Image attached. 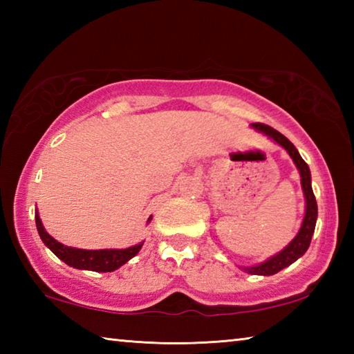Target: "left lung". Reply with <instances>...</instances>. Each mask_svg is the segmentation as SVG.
<instances>
[{
    "instance_id": "obj_1",
    "label": "left lung",
    "mask_w": 354,
    "mask_h": 354,
    "mask_svg": "<svg viewBox=\"0 0 354 354\" xmlns=\"http://www.w3.org/2000/svg\"><path fill=\"white\" fill-rule=\"evenodd\" d=\"M251 128L256 129L257 133H261L263 136H267L268 139L273 140L274 143H278L279 147H283L293 160V164L299 171V178H301V189L304 194V201H306V209H304V217L301 221V226L297 232V236L292 239V242L284 247L272 257H268L267 261H263L257 266H250V267H241L243 272H247L250 274H261V277H270V274H274L283 270V268L289 267L290 263L299 259L304 253H306L309 245H310V239L314 236V230H315V223H317V201L313 192V185H310V170L308 164L304 162L301 156H299L298 149L293 147V143L284 137L281 133H278L277 129H273L267 124L262 123H251Z\"/></svg>"
}]
</instances>
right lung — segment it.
Masks as SVG:
<instances>
[{
    "instance_id": "1",
    "label": "right lung",
    "mask_w": 354,
    "mask_h": 354,
    "mask_svg": "<svg viewBox=\"0 0 354 354\" xmlns=\"http://www.w3.org/2000/svg\"><path fill=\"white\" fill-rule=\"evenodd\" d=\"M149 215L148 223L151 221ZM35 225H37L39 236L48 248L55 253L59 259L64 261L67 266L77 268V270H92V272H113L127 263L129 259L139 253L143 247V242L136 243L128 248H106V250H82L67 247L61 242H57L55 237L50 236L45 230L44 223L39 217V212H35Z\"/></svg>"
}]
</instances>
